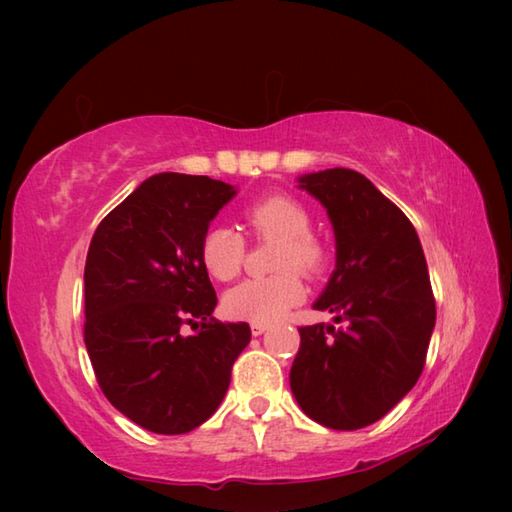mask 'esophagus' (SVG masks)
Returning <instances> with one entry per match:
<instances>
[{
  "label": "esophagus",
  "instance_id": "obj_1",
  "mask_svg": "<svg viewBox=\"0 0 512 512\" xmlns=\"http://www.w3.org/2000/svg\"><path fill=\"white\" fill-rule=\"evenodd\" d=\"M268 328V323H250V332H253V336H262Z\"/></svg>",
  "mask_w": 512,
  "mask_h": 512
}]
</instances>
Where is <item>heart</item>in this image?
<instances>
[{
	"mask_svg": "<svg viewBox=\"0 0 512 512\" xmlns=\"http://www.w3.org/2000/svg\"><path fill=\"white\" fill-rule=\"evenodd\" d=\"M244 220L257 237H277L275 266L281 273L253 277L224 295V312L231 319L273 323L306 297V286L295 267L308 275H321L330 264V248L310 233V213L290 195H268L248 206ZM246 244L235 228L215 224L200 242V259L211 277L228 281L239 275Z\"/></svg>",
	"mask_w": 512,
	"mask_h": 512,
	"instance_id": "1",
	"label": "heart"
}]
</instances>
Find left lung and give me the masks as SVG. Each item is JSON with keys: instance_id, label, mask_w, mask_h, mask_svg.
I'll use <instances>...</instances> for the list:
<instances>
[{"instance_id": "8db88e82", "label": "left lung", "mask_w": 512, "mask_h": 512, "mask_svg": "<svg viewBox=\"0 0 512 512\" xmlns=\"http://www.w3.org/2000/svg\"><path fill=\"white\" fill-rule=\"evenodd\" d=\"M334 228L336 268L317 310L334 325L299 328L290 389L328 429H363L405 398L422 374L436 325L427 259L416 228L363 173L325 169L299 178Z\"/></svg>"}]
</instances>
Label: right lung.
<instances>
[{
	"label": "right lung",
	"instance_id": "right-lung-1",
	"mask_svg": "<svg viewBox=\"0 0 512 512\" xmlns=\"http://www.w3.org/2000/svg\"><path fill=\"white\" fill-rule=\"evenodd\" d=\"M237 189L158 173L96 228L85 262V347L105 398L138 427L178 436L226 396L248 323H222L200 242ZM189 322L198 333L184 337Z\"/></svg>",
	"mask_w": 512,
	"mask_h": 512
}]
</instances>
